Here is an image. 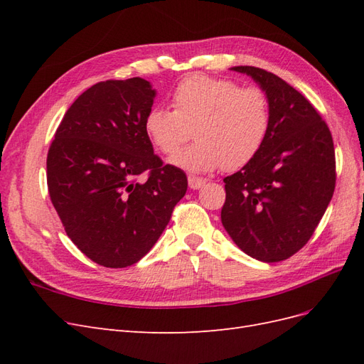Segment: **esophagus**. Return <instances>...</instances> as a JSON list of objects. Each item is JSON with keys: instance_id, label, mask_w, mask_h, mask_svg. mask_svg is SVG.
<instances>
[{"instance_id": "34e87169", "label": "esophagus", "mask_w": 364, "mask_h": 364, "mask_svg": "<svg viewBox=\"0 0 364 364\" xmlns=\"http://www.w3.org/2000/svg\"><path fill=\"white\" fill-rule=\"evenodd\" d=\"M205 183H206V179L196 178V176H190L188 178V185L191 190H200L202 186H205Z\"/></svg>"}]
</instances>
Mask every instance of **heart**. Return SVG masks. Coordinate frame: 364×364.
<instances>
[{"mask_svg": "<svg viewBox=\"0 0 364 364\" xmlns=\"http://www.w3.org/2000/svg\"><path fill=\"white\" fill-rule=\"evenodd\" d=\"M173 111L153 107L144 119L150 144L171 164L190 173H209L220 167L238 170L261 151L272 126L267 94L257 86L203 74L185 77L171 95Z\"/></svg>", "mask_w": 364, "mask_h": 364, "instance_id": "1", "label": "heart"}]
</instances>
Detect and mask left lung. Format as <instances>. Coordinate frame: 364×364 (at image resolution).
<instances>
[{
    "mask_svg": "<svg viewBox=\"0 0 364 364\" xmlns=\"http://www.w3.org/2000/svg\"><path fill=\"white\" fill-rule=\"evenodd\" d=\"M230 70L267 94L272 126L255 159L223 179L222 223L249 257L284 261L306 245L331 202L333 136L313 105L281 77L255 67Z\"/></svg>",
    "mask_w": 364,
    "mask_h": 364,
    "instance_id": "left-lung-1",
    "label": "left lung"
}]
</instances>
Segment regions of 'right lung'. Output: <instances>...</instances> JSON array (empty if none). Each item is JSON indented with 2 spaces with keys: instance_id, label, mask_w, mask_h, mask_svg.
<instances>
[{
  "instance_id": "obj_1",
  "label": "right lung",
  "mask_w": 364,
  "mask_h": 364,
  "mask_svg": "<svg viewBox=\"0 0 364 364\" xmlns=\"http://www.w3.org/2000/svg\"><path fill=\"white\" fill-rule=\"evenodd\" d=\"M155 97L141 77L97 83L70 106L48 150V193L65 232L105 267L147 255L188 186L146 136Z\"/></svg>"
}]
</instances>
